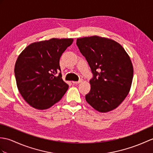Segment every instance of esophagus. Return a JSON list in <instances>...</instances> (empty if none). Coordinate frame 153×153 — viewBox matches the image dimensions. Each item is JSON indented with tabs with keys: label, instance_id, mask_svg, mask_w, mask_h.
<instances>
[{
	"label": "esophagus",
	"instance_id": "obj_1",
	"mask_svg": "<svg viewBox=\"0 0 153 153\" xmlns=\"http://www.w3.org/2000/svg\"><path fill=\"white\" fill-rule=\"evenodd\" d=\"M82 81H83L82 79H80V80H79L78 81H72V83L73 84H79V83L82 82Z\"/></svg>",
	"mask_w": 153,
	"mask_h": 153
}]
</instances>
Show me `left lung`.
<instances>
[{"instance_id":"obj_1","label":"left lung","mask_w":153,"mask_h":153,"mask_svg":"<svg viewBox=\"0 0 153 153\" xmlns=\"http://www.w3.org/2000/svg\"><path fill=\"white\" fill-rule=\"evenodd\" d=\"M76 44L93 74L86 101L99 112L112 111L130 90L134 69L130 56L121 45L111 39L85 37L77 38Z\"/></svg>"}]
</instances>
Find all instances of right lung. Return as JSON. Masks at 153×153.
<instances>
[{"mask_svg": "<svg viewBox=\"0 0 153 153\" xmlns=\"http://www.w3.org/2000/svg\"><path fill=\"white\" fill-rule=\"evenodd\" d=\"M73 41L72 38H51L34 42L19 55L14 68L17 86L32 107L49 108L68 90V85L62 79L59 60Z\"/></svg>", "mask_w": 153, "mask_h": 153, "instance_id": "obj_1", "label": "right lung"}]
</instances>
